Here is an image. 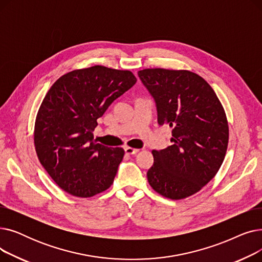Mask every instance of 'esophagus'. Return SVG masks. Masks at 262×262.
<instances>
[{
	"label": "esophagus",
	"instance_id": "esophagus-1",
	"mask_svg": "<svg viewBox=\"0 0 262 262\" xmlns=\"http://www.w3.org/2000/svg\"><path fill=\"white\" fill-rule=\"evenodd\" d=\"M124 150H125V153L127 155H134V154H137L139 152L138 148H133V147H129V146L124 147Z\"/></svg>",
	"mask_w": 262,
	"mask_h": 262
}]
</instances>
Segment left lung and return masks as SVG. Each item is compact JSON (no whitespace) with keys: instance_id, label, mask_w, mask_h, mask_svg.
<instances>
[{"instance_id":"left-lung-1","label":"left lung","mask_w":262,"mask_h":262,"mask_svg":"<svg viewBox=\"0 0 262 262\" xmlns=\"http://www.w3.org/2000/svg\"><path fill=\"white\" fill-rule=\"evenodd\" d=\"M138 76L155 101L158 124L173 127V144L152 152L147 181L164 198H188L212 180L224 160L228 124L223 106L193 72L145 69Z\"/></svg>"}]
</instances>
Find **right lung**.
Here are the masks:
<instances>
[{
	"label": "right lung",
	"instance_id": "obj_1",
	"mask_svg": "<svg viewBox=\"0 0 262 262\" xmlns=\"http://www.w3.org/2000/svg\"><path fill=\"white\" fill-rule=\"evenodd\" d=\"M130 71L94 66L62 75L38 110L34 141L46 171L62 190L90 198L114 183L124 149L93 140V130L107 108L130 89Z\"/></svg>",
	"mask_w": 262,
	"mask_h": 262
}]
</instances>
